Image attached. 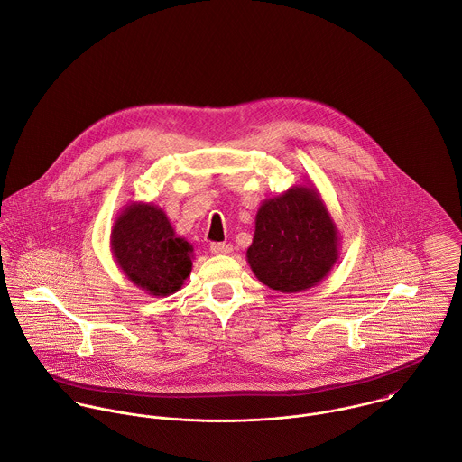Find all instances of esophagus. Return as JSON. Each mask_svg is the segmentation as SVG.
Returning <instances> with one entry per match:
<instances>
[{
  "instance_id": "34e87169",
  "label": "esophagus",
  "mask_w": 462,
  "mask_h": 462,
  "mask_svg": "<svg viewBox=\"0 0 462 462\" xmlns=\"http://www.w3.org/2000/svg\"><path fill=\"white\" fill-rule=\"evenodd\" d=\"M234 248H232V245H228V243H214L212 246H210V252L214 254V255H226V254H230Z\"/></svg>"
}]
</instances>
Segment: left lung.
Listing matches in <instances>:
<instances>
[{
  "mask_svg": "<svg viewBox=\"0 0 462 462\" xmlns=\"http://www.w3.org/2000/svg\"><path fill=\"white\" fill-rule=\"evenodd\" d=\"M340 257V232L313 183L295 185L261 203L246 250L254 275L282 293L322 282Z\"/></svg>",
  "mask_w": 462,
  "mask_h": 462,
  "instance_id": "1",
  "label": "left lung"
}]
</instances>
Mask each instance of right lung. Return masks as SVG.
Instances as JSON below:
<instances>
[{
  "label": "right lung",
  "mask_w": 462,
  "mask_h": 462,
  "mask_svg": "<svg viewBox=\"0 0 462 462\" xmlns=\"http://www.w3.org/2000/svg\"><path fill=\"white\" fill-rule=\"evenodd\" d=\"M109 245L118 270L147 295L169 297L190 275L194 248L158 205L127 203L113 223Z\"/></svg>",
  "instance_id": "add662e5"
}]
</instances>
